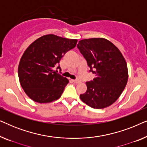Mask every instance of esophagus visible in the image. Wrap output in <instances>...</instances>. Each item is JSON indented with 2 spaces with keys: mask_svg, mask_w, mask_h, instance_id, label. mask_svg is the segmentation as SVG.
<instances>
[{
  "mask_svg": "<svg viewBox=\"0 0 147 147\" xmlns=\"http://www.w3.org/2000/svg\"><path fill=\"white\" fill-rule=\"evenodd\" d=\"M72 82H73L74 83H75V84H78V83H80V82L79 80H72Z\"/></svg>",
  "mask_w": 147,
  "mask_h": 147,
  "instance_id": "1",
  "label": "esophagus"
}]
</instances>
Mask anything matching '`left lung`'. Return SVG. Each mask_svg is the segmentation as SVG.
Masks as SVG:
<instances>
[{"label":"left lung","instance_id":"1","mask_svg":"<svg viewBox=\"0 0 147 147\" xmlns=\"http://www.w3.org/2000/svg\"><path fill=\"white\" fill-rule=\"evenodd\" d=\"M77 46L90 71L96 75L86 82L87 91L80 96V99L93 108L108 107L118 100L127 84L128 71L124 56L112 42L102 37L81 40Z\"/></svg>","mask_w":147,"mask_h":147}]
</instances>
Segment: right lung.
Returning <instances> with one entry per match:
<instances>
[{"label":"right lung","mask_w":147,"mask_h":147,"mask_svg":"<svg viewBox=\"0 0 147 147\" xmlns=\"http://www.w3.org/2000/svg\"><path fill=\"white\" fill-rule=\"evenodd\" d=\"M77 42L49 34L38 38L26 49L20 59L18 75L21 87L32 100L49 103L61 97L69 80L56 73L54 67ZM57 69H61L59 65Z\"/></svg>","instance_id":"1"}]
</instances>
